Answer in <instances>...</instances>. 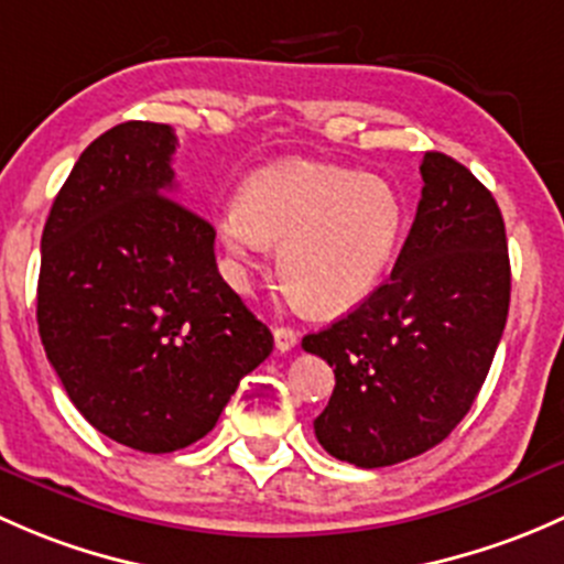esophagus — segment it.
<instances>
[{
  "instance_id": "34e87169",
  "label": "esophagus",
  "mask_w": 564,
  "mask_h": 564,
  "mask_svg": "<svg viewBox=\"0 0 564 564\" xmlns=\"http://www.w3.org/2000/svg\"><path fill=\"white\" fill-rule=\"evenodd\" d=\"M274 345L280 352L293 350L299 345V330H293L290 325H276L274 328Z\"/></svg>"
}]
</instances>
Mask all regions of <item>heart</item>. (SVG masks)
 <instances>
[{
    "instance_id": "obj_1",
    "label": "heart",
    "mask_w": 564,
    "mask_h": 564,
    "mask_svg": "<svg viewBox=\"0 0 564 564\" xmlns=\"http://www.w3.org/2000/svg\"><path fill=\"white\" fill-rule=\"evenodd\" d=\"M408 230V206L375 173L290 160L254 173L219 214V239L239 263L280 243V274L299 306L339 315L386 280Z\"/></svg>"
}]
</instances>
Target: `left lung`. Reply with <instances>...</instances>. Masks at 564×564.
I'll list each match as a JSON object with an SVG mask.
<instances>
[{
    "label": "left lung",
    "instance_id": "obj_1",
    "mask_svg": "<svg viewBox=\"0 0 564 564\" xmlns=\"http://www.w3.org/2000/svg\"><path fill=\"white\" fill-rule=\"evenodd\" d=\"M415 223L391 280L301 347L334 367L317 443L339 462L388 467L426 454L467 415L510 304L495 195L454 156L426 152Z\"/></svg>",
    "mask_w": 564,
    "mask_h": 564
}]
</instances>
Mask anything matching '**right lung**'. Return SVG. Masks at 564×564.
<instances>
[{
  "label": "right lung",
  "mask_w": 564,
  "mask_h": 564,
  "mask_svg": "<svg viewBox=\"0 0 564 564\" xmlns=\"http://www.w3.org/2000/svg\"><path fill=\"white\" fill-rule=\"evenodd\" d=\"M173 127H110L78 156L40 241L45 356L80 415L143 454L206 437L274 350L219 276L214 228L173 197Z\"/></svg>",
  "instance_id": "1"
}]
</instances>
